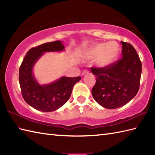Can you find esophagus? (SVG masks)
<instances>
[{
	"mask_svg": "<svg viewBox=\"0 0 155 155\" xmlns=\"http://www.w3.org/2000/svg\"><path fill=\"white\" fill-rule=\"evenodd\" d=\"M88 73V70H84L83 72H82V75H84L85 74Z\"/></svg>",
	"mask_w": 155,
	"mask_h": 155,
	"instance_id": "34e87169",
	"label": "esophagus"
}]
</instances>
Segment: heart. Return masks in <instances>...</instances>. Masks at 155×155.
<instances>
[{
    "instance_id": "1",
    "label": "heart",
    "mask_w": 155,
    "mask_h": 155,
    "mask_svg": "<svg viewBox=\"0 0 155 155\" xmlns=\"http://www.w3.org/2000/svg\"><path fill=\"white\" fill-rule=\"evenodd\" d=\"M118 46L113 41L108 43H97L89 48L87 55L91 58H97V63L99 67L104 68L112 64L118 54Z\"/></svg>"
}]
</instances>
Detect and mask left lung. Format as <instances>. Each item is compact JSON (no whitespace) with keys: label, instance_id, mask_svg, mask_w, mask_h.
Instances as JSON below:
<instances>
[{"label":"left lung","instance_id":"obj_1","mask_svg":"<svg viewBox=\"0 0 155 155\" xmlns=\"http://www.w3.org/2000/svg\"><path fill=\"white\" fill-rule=\"evenodd\" d=\"M123 58L104 68L91 67L97 81L92 89L101 106L114 109L127 104L139 89L142 64L132 45L121 41Z\"/></svg>","mask_w":155,"mask_h":155}]
</instances>
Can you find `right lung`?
<instances>
[{
  "instance_id": "obj_1",
  "label": "right lung",
  "mask_w": 155,
  "mask_h": 155,
  "mask_svg": "<svg viewBox=\"0 0 155 155\" xmlns=\"http://www.w3.org/2000/svg\"><path fill=\"white\" fill-rule=\"evenodd\" d=\"M64 50L61 41L47 42L30 49L23 59L19 68L20 87L26 103L35 109L42 112L57 110L68 101L74 85L81 79V77H62L51 84L41 85L35 78L33 67L45 52Z\"/></svg>"
}]
</instances>
